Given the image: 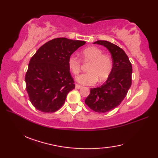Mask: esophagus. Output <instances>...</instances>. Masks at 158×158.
<instances>
[{"label":"esophagus","mask_w":158,"mask_h":158,"mask_svg":"<svg viewBox=\"0 0 158 158\" xmlns=\"http://www.w3.org/2000/svg\"><path fill=\"white\" fill-rule=\"evenodd\" d=\"M75 88H76L77 89H81V88H82V86L80 85H78V84H76V85H75Z\"/></svg>","instance_id":"1"}]
</instances>
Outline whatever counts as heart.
<instances>
[{"instance_id": "obj_1", "label": "heart", "mask_w": 158, "mask_h": 158, "mask_svg": "<svg viewBox=\"0 0 158 158\" xmlns=\"http://www.w3.org/2000/svg\"><path fill=\"white\" fill-rule=\"evenodd\" d=\"M81 56L84 62H90L88 68V73L77 77V81L83 85H94L98 81L102 82L108 78L111 72L113 63L109 56L103 54L101 49L96 47H89L83 49ZM69 69L73 74L77 75L81 71V62L75 55L68 58Z\"/></svg>"}]
</instances>
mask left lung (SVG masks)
Returning a JSON list of instances; mask_svg holds the SVG:
<instances>
[{
    "label": "left lung",
    "mask_w": 158,
    "mask_h": 158,
    "mask_svg": "<svg viewBox=\"0 0 158 158\" xmlns=\"http://www.w3.org/2000/svg\"><path fill=\"white\" fill-rule=\"evenodd\" d=\"M109 50L113 60V68L105 83L90 89L85 102L94 111L106 113L119 106L125 98L132 85V67L128 57L119 47L106 41H97Z\"/></svg>",
    "instance_id": "1"
}]
</instances>
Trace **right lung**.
<instances>
[{
  "mask_svg": "<svg viewBox=\"0 0 158 158\" xmlns=\"http://www.w3.org/2000/svg\"><path fill=\"white\" fill-rule=\"evenodd\" d=\"M85 43L64 37L54 39L32 57L25 81L30 100L36 109L53 113L61 108L67 94L75 87L68 58Z\"/></svg>",
  "mask_w": 158,
  "mask_h": 158,
  "instance_id": "right-lung-1",
  "label": "right lung"
}]
</instances>
